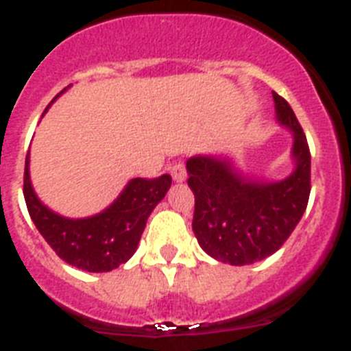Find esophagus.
<instances>
[{
	"label": "esophagus",
	"instance_id": "1",
	"mask_svg": "<svg viewBox=\"0 0 351 351\" xmlns=\"http://www.w3.org/2000/svg\"><path fill=\"white\" fill-rule=\"evenodd\" d=\"M170 170H172V178L176 182H182L186 179V167L182 161H176Z\"/></svg>",
	"mask_w": 351,
	"mask_h": 351
}]
</instances>
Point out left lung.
Returning a JSON list of instances; mask_svg holds the SVG:
<instances>
[{"instance_id": "obj_1", "label": "left lung", "mask_w": 351, "mask_h": 351, "mask_svg": "<svg viewBox=\"0 0 351 351\" xmlns=\"http://www.w3.org/2000/svg\"><path fill=\"white\" fill-rule=\"evenodd\" d=\"M276 119L293 135L295 169L281 181L244 176L223 154L186 161L195 195L193 232L207 255L230 265H247L280 250L308 207L311 154L302 128L285 98L272 93Z\"/></svg>"}]
</instances>
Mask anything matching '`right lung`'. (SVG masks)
Wrapping results in <instances>:
<instances>
[{"instance_id":"obj_1","label":"right lung","mask_w":351,"mask_h":351,"mask_svg":"<svg viewBox=\"0 0 351 351\" xmlns=\"http://www.w3.org/2000/svg\"><path fill=\"white\" fill-rule=\"evenodd\" d=\"M170 184L169 173L156 179L135 178L107 209L89 218L73 219L40 202L31 186L29 151L24 169V198L35 226L56 255L88 272H108L132 258L149 214L163 200Z\"/></svg>"}]
</instances>
